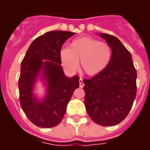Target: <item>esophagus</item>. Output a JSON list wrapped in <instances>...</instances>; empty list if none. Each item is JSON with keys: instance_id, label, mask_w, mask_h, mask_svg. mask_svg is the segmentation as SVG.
Segmentation results:
<instances>
[{"instance_id": "1", "label": "esophagus", "mask_w": 150, "mask_h": 150, "mask_svg": "<svg viewBox=\"0 0 150 150\" xmlns=\"http://www.w3.org/2000/svg\"><path fill=\"white\" fill-rule=\"evenodd\" d=\"M79 86L81 87V88H82V87L84 86V83H83V82H82V78H80V79H79Z\"/></svg>"}]
</instances>
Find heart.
<instances>
[{"instance_id": "heart-1", "label": "heart", "mask_w": 150, "mask_h": 150, "mask_svg": "<svg viewBox=\"0 0 150 150\" xmlns=\"http://www.w3.org/2000/svg\"><path fill=\"white\" fill-rule=\"evenodd\" d=\"M60 60L69 71L76 69L80 60V68L89 76L100 75L108 67L111 60V48L107 43L89 36L75 39L68 48L61 49Z\"/></svg>"}]
</instances>
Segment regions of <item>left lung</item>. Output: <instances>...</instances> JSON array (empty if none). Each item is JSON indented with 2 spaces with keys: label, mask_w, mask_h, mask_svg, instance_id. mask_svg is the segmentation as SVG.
I'll return each mask as SVG.
<instances>
[{
  "label": "left lung",
  "mask_w": 150,
  "mask_h": 150,
  "mask_svg": "<svg viewBox=\"0 0 150 150\" xmlns=\"http://www.w3.org/2000/svg\"><path fill=\"white\" fill-rule=\"evenodd\" d=\"M99 36L111 48V60L100 75L82 80L85 105L94 122L113 126L121 123L132 107L137 91V72L132 54L118 39L106 33Z\"/></svg>",
  "instance_id": "8db88e82"
}]
</instances>
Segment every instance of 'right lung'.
Returning <instances> with one entry per match:
<instances>
[{
  "instance_id": "add662e5",
  "label": "right lung",
  "mask_w": 150,
  "mask_h": 150,
  "mask_svg": "<svg viewBox=\"0 0 150 150\" xmlns=\"http://www.w3.org/2000/svg\"><path fill=\"white\" fill-rule=\"evenodd\" d=\"M75 33L50 31L33 41L21 63L18 79L20 103L29 121L40 128H52L63 119L79 77H67L61 66L60 51ZM40 81L45 95L39 98L35 91Z\"/></svg>"
}]
</instances>
